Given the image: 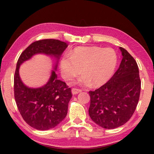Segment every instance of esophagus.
<instances>
[{
  "label": "esophagus",
  "mask_w": 154,
  "mask_h": 154,
  "mask_svg": "<svg viewBox=\"0 0 154 154\" xmlns=\"http://www.w3.org/2000/svg\"><path fill=\"white\" fill-rule=\"evenodd\" d=\"M82 90L80 89H77V88H72V94H77L78 93L82 92Z\"/></svg>",
  "instance_id": "obj_1"
}]
</instances>
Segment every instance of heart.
<instances>
[{
	"instance_id": "1",
	"label": "heart",
	"mask_w": 154,
	"mask_h": 154,
	"mask_svg": "<svg viewBox=\"0 0 154 154\" xmlns=\"http://www.w3.org/2000/svg\"><path fill=\"white\" fill-rule=\"evenodd\" d=\"M118 57L112 48L96 46H82L74 48L69 55H64L60 60L62 77L71 79L82 72L77 83L82 85L92 84L100 87L110 80L116 72Z\"/></svg>"
}]
</instances>
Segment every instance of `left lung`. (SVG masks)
Here are the masks:
<instances>
[{
  "mask_svg": "<svg viewBox=\"0 0 154 154\" xmlns=\"http://www.w3.org/2000/svg\"><path fill=\"white\" fill-rule=\"evenodd\" d=\"M122 60L113 76L94 91H90L89 115L98 126L113 129L126 124L132 116L139 103L140 82L139 67L123 48Z\"/></svg>",
  "mask_w": 154,
  "mask_h": 154,
  "instance_id": "obj_1",
  "label": "left lung"
}]
</instances>
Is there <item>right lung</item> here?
Listing matches in <instances>:
<instances>
[{"mask_svg":"<svg viewBox=\"0 0 154 154\" xmlns=\"http://www.w3.org/2000/svg\"><path fill=\"white\" fill-rule=\"evenodd\" d=\"M67 47L66 43L59 40H39L30 44L21 54L17 60L14 75L15 103L24 120L36 130L53 128L63 120L72 96L71 89L66 83L58 79L54 71H52L45 85L40 88L28 87L20 79V66L37 54L54 56L58 60Z\"/></svg>","mask_w":154,"mask_h":154,"instance_id":"1","label":"right lung"}]
</instances>
